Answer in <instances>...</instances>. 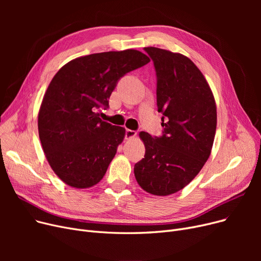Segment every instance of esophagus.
<instances>
[{
  "label": "esophagus",
  "mask_w": 261,
  "mask_h": 261,
  "mask_svg": "<svg viewBox=\"0 0 261 261\" xmlns=\"http://www.w3.org/2000/svg\"><path fill=\"white\" fill-rule=\"evenodd\" d=\"M135 136H136V131L130 130V129H128V130L126 131V139H127V140H131V139L135 138Z\"/></svg>",
  "instance_id": "obj_1"
}]
</instances>
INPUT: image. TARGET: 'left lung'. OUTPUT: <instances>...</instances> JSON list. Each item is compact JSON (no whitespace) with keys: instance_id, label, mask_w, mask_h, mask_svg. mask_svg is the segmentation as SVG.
<instances>
[{"instance_id":"8db88e82","label":"left lung","mask_w":261,"mask_h":261,"mask_svg":"<svg viewBox=\"0 0 261 261\" xmlns=\"http://www.w3.org/2000/svg\"><path fill=\"white\" fill-rule=\"evenodd\" d=\"M153 60L162 138L140 132L146 152L134 165L139 185L153 196L177 193L193 181L208 160L217 127V107L207 80L180 53L145 47Z\"/></svg>"}]
</instances>
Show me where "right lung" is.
Returning a JSON list of instances; mask_svg holds the SVG:
<instances>
[{
	"label": "right lung",
	"mask_w": 261,
	"mask_h": 261,
	"mask_svg": "<svg viewBox=\"0 0 261 261\" xmlns=\"http://www.w3.org/2000/svg\"><path fill=\"white\" fill-rule=\"evenodd\" d=\"M150 61L136 49L105 51L64 64L47 87L38 113V131L53 171L76 189L103 177L126 129L99 117L117 81Z\"/></svg>",
	"instance_id": "right-lung-1"
}]
</instances>
